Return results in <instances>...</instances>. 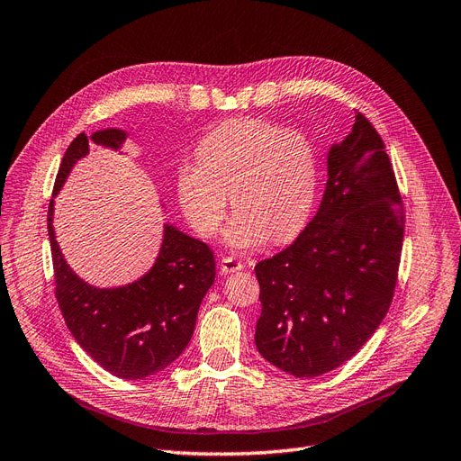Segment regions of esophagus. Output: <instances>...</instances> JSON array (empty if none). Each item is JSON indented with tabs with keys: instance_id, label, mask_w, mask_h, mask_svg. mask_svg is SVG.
<instances>
[{
	"instance_id": "obj_1",
	"label": "esophagus",
	"mask_w": 461,
	"mask_h": 461,
	"mask_svg": "<svg viewBox=\"0 0 461 461\" xmlns=\"http://www.w3.org/2000/svg\"><path fill=\"white\" fill-rule=\"evenodd\" d=\"M243 262L240 258H233V257H221L220 258V271L221 274H231V271H240L243 269Z\"/></svg>"
}]
</instances>
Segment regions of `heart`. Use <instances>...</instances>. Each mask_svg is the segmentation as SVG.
<instances>
[{
  "instance_id": "heart-1",
  "label": "heart",
  "mask_w": 461,
  "mask_h": 461,
  "mask_svg": "<svg viewBox=\"0 0 461 461\" xmlns=\"http://www.w3.org/2000/svg\"><path fill=\"white\" fill-rule=\"evenodd\" d=\"M199 159L176 170V195L192 228L212 237L230 207L233 249L286 241L308 221L319 187V156L310 134L260 117H233L204 134Z\"/></svg>"
}]
</instances>
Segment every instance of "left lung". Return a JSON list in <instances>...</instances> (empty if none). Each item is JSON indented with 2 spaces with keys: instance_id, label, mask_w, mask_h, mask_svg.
<instances>
[{
  "instance_id": "8db88e82",
  "label": "left lung",
  "mask_w": 461,
  "mask_h": 461,
  "mask_svg": "<svg viewBox=\"0 0 461 461\" xmlns=\"http://www.w3.org/2000/svg\"><path fill=\"white\" fill-rule=\"evenodd\" d=\"M404 207L385 144L357 112L329 153L321 207L293 245L254 267L262 315L254 342L296 378L327 374L376 332L395 294Z\"/></svg>"
}]
</instances>
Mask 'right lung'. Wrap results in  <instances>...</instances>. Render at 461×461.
Here are the masks:
<instances>
[{
  "mask_svg": "<svg viewBox=\"0 0 461 461\" xmlns=\"http://www.w3.org/2000/svg\"><path fill=\"white\" fill-rule=\"evenodd\" d=\"M119 148L125 132L106 129L91 139L81 132L68 146L53 195L89 142ZM53 199L47 228L55 269V296L76 342L113 376L142 380L176 361L192 339L201 300L214 283V252L207 243L165 228L158 262L140 281L122 288H95L66 264L55 240Z\"/></svg>",
  "mask_w": 461,
  "mask_h": 461,
  "instance_id": "obj_1",
  "label": "right lung"
}]
</instances>
